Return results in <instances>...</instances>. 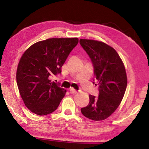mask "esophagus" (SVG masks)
Listing matches in <instances>:
<instances>
[{
    "instance_id": "obj_1",
    "label": "esophagus",
    "mask_w": 149,
    "mask_h": 149,
    "mask_svg": "<svg viewBox=\"0 0 149 149\" xmlns=\"http://www.w3.org/2000/svg\"><path fill=\"white\" fill-rule=\"evenodd\" d=\"M70 92L72 93V94H76V93H77V91L76 90H75L74 88H70Z\"/></svg>"
}]
</instances>
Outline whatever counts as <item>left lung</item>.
<instances>
[{"label": "left lung", "mask_w": 149, "mask_h": 149, "mask_svg": "<svg viewBox=\"0 0 149 149\" xmlns=\"http://www.w3.org/2000/svg\"><path fill=\"white\" fill-rule=\"evenodd\" d=\"M79 43L92 62L93 81L99 85V96L89 95V104L81 112L92 120H104L115 112L124 95L127 83L124 65L117 52L104 42L80 39Z\"/></svg>", "instance_id": "8db88e82"}]
</instances>
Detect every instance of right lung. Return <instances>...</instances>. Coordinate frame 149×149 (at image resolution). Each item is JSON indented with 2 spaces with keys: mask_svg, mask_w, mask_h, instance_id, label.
<instances>
[{
  "mask_svg": "<svg viewBox=\"0 0 149 149\" xmlns=\"http://www.w3.org/2000/svg\"><path fill=\"white\" fill-rule=\"evenodd\" d=\"M77 38H52L31 45L20 59L16 81L26 107L39 116L57 109L66 91L50 78L60 74L61 68Z\"/></svg>",
  "mask_w": 149,
  "mask_h": 149,
  "instance_id": "add662e5",
  "label": "right lung"
}]
</instances>
